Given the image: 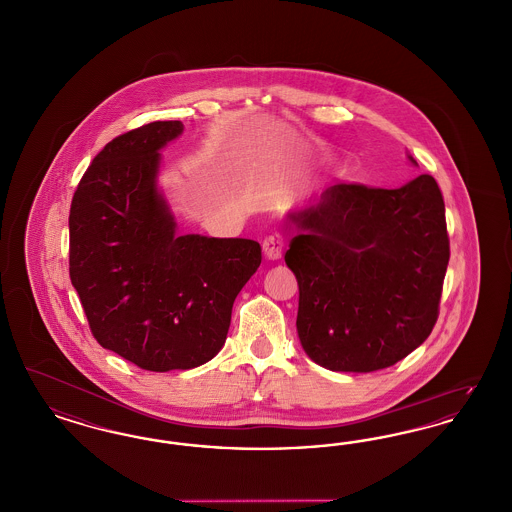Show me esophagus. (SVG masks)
<instances>
[{"mask_svg": "<svg viewBox=\"0 0 512 512\" xmlns=\"http://www.w3.org/2000/svg\"><path fill=\"white\" fill-rule=\"evenodd\" d=\"M282 249H284V234L278 232V230L270 232L267 238L263 240V251H265L268 259H280Z\"/></svg>", "mask_w": 512, "mask_h": 512, "instance_id": "1", "label": "esophagus"}]
</instances>
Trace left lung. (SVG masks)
<instances>
[{"instance_id": "1", "label": "left lung", "mask_w": 512, "mask_h": 512, "mask_svg": "<svg viewBox=\"0 0 512 512\" xmlns=\"http://www.w3.org/2000/svg\"><path fill=\"white\" fill-rule=\"evenodd\" d=\"M288 224L297 334L317 365L388 368L430 336L449 263L445 203L430 174L397 190L334 184Z\"/></svg>"}]
</instances>
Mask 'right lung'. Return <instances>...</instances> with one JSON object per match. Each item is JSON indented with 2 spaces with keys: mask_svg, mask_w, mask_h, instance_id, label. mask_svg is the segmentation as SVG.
I'll return each instance as SVG.
<instances>
[{
  "mask_svg": "<svg viewBox=\"0 0 512 512\" xmlns=\"http://www.w3.org/2000/svg\"><path fill=\"white\" fill-rule=\"evenodd\" d=\"M180 121L124 132L94 157L69 215V272L101 347L151 372L211 361L226 341L232 305L261 265L245 238L176 234L157 192L159 149Z\"/></svg>",
  "mask_w": 512,
  "mask_h": 512,
  "instance_id": "right-lung-1",
  "label": "right lung"
}]
</instances>
